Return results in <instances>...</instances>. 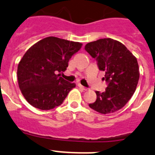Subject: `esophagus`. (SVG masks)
<instances>
[{
  "label": "esophagus",
  "mask_w": 155,
  "mask_h": 155,
  "mask_svg": "<svg viewBox=\"0 0 155 155\" xmlns=\"http://www.w3.org/2000/svg\"><path fill=\"white\" fill-rule=\"evenodd\" d=\"M78 86H79V87L81 88L82 90H87V88H86V87H85V86H82V85H81L80 83H79V84H78Z\"/></svg>",
  "instance_id": "1"
}]
</instances>
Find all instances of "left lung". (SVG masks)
<instances>
[{
	"instance_id": "left-lung-1",
	"label": "left lung",
	"mask_w": 155,
	"mask_h": 155,
	"mask_svg": "<svg viewBox=\"0 0 155 155\" xmlns=\"http://www.w3.org/2000/svg\"><path fill=\"white\" fill-rule=\"evenodd\" d=\"M85 50L96 59L107 83L105 91H96L97 100L90 108L103 114L120 110L131 98L138 83L137 58L124 45L112 38H101L87 43Z\"/></svg>"
}]
</instances>
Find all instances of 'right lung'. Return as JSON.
Listing matches in <instances>:
<instances>
[{"label":"right lung","mask_w":155,"mask_h":155,"mask_svg":"<svg viewBox=\"0 0 155 155\" xmlns=\"http://www.w3.org/2000/svg\"><path fill=\"white\" fill-rule=\"evenodd\" d=\"M82 44L56 37H47L32 45L18 66V86L24 97L35 108L48 110L58 107L74 83L60 76Z\"/></svg>","instance_id":"obj_1"}]
</instances>
